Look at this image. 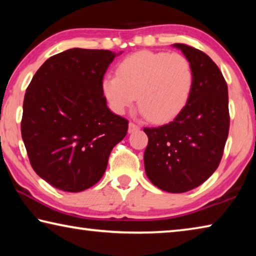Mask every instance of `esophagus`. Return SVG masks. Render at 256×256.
Listing matches in <instances>:
<instances>
[{"label":"esophagus","instance_id":"34e87169","mask_svg":"<svg viewBox=\"0 0 256 256\" xmlns=\"http://www.w3.org/2000/svg\"><path fill=\"white\" fill-rule=\"evenodd\" d=\"M138 130H140V125H138L134 122H130V124H128V132L130 133L136 132V131H138Z\"/></svg>","mask_w":256,"mask_h":256}]
</instances>
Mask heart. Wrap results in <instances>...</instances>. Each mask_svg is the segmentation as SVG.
<instances>
[{
  "label": "heart",
  "instance_id": "b5f03b06",
  "mask_svg": "<svg viewBox=\"0 0 256 256\" xmlns=\"http://www.w3.org/2000/svg\"><path fill=\"white\" fill-rule=\"evenodd\" d=\"M193 86L190 60L178 53L141 50L118 64L116 76L102 81V92L112 110L122 114L138 96L140 110L154 120L176 116L188 102Z\"/></svg>",
  "mask_w": 256,
  "mask_h": 256
}]
</instances>
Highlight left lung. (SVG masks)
<instances>
[{"instance_id":"1","label":"left lung","mask_w":256,"mask_h":256,"mask_svg":"<svg viewBox=\"0 0 256 256\" xmlns=\"http://www.w3.org/2000/svg\"><path fill=\"white\" fill-rule=\"evenodd\" d=\"M190 60L193 86L178 115L168 124L144 128V168L158 188L184 193L209 178L222 162L229 123L228 88L222 71L202 50L175 44Z\"/></svg>"}]
</instances>
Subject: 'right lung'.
Masks as SVG:
<instances>
[{
  "mask_svg": "<svg viewBox=\"0 0 256 256\" xmlns=\"http://www.w3.org/2000/svg\"><path fill=\"white\" fill-rule=\"evenodd\" d=\"M116 54L72 48L52 56L27 88L21 136L36 174L54 188L81 192L106 170L128 120L106 104L102 79Z\"/></svg>",
  "mask_w": 256,
  "mask_h": 256,
  "instance_id": "obj_1",
  "label": "right lung"
}]
</instances>
